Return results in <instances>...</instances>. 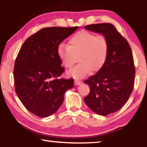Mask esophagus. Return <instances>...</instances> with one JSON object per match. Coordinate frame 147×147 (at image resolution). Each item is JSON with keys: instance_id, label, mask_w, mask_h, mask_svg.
<instances>
[{"instance_id": "1", "label": "esophagus", "mask_w": 147, "mask_h": 147, "mask_svg": "<svg viewBox=\"0 0 147 147\" xmlns=\"http://www.w3.org/2000/svg\"><path fill=\"white\" fill-rule=\"evenodd\" d=\"M81 83H82V82L81 81H79V80H78V79L75 80V85H81Z\"/></svg>"}]
</instances>
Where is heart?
<instances>
[{"mask_svg": "<svg viewBox=\"0 0 147 147\" xmlns=\"http://www.w3.org/2000/svg\"><path fill=\"white\" fill-rule=\"evenodd\" d=\"M108 54V42L103 36H96L87 31H81L68 41V46L59 45L58 55L66 68L80 63L68 71L74 78L81 79L90 72H96L103 67ZM78 59H77V58Z\"/></svg>", "mask_w": 147, "mask_h": 147, "instance_id": "1", "label": "heart"}]
</instances>
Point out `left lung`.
<instances>
[{
	"mask_svg": "<svg viewBox=\"0 0 147 147\" xmlns=\"http://www.w3.org/2000/svg\"><path fill=\"white\" fill-rule=\"evenodd\" d=\"M86 29L102 34L108 42V54L103 67L84 83L90 92L84 98L97 114L107 116L125 105L134 85L135 67L130 46L111 23L86 25Z\"/></svg>",
	"mask_w": 147,
	"mask_h": 147,
	"instance_id": "1",
	"label": "left lung"
}]
</instances>
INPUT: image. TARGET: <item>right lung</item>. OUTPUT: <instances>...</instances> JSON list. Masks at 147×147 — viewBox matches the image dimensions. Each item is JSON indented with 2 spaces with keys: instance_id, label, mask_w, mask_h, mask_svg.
I'll use <instances>...</instances> for the list:
<instances>
[{
  "instance_id": "1",
  "label": "right lung",
  "mask_w": 147,
  "mask_h": 147,
  "mask_svg": "<svg viewBox=\"0 0 147 147\" xmlns=\"http://www.w3.org/2000/svg\"><path fill=\"white\" fill-rule=\"evenodd\" d=\"M78 27H46L29 37L19 50L13 70L15 89L21 103L36 116L53 114L63 103L74 79L59 78L64 72L58 55L60 43Z\"/></svg>"
}]
</instances>
